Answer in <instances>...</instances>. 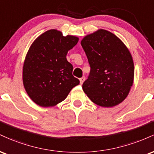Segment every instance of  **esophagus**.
Listing matches in <instances>:
<instances>
[{"instance_id":"34e87169","label":"esophagus","mask_w":154,"mask_h":154,"mask_svg":"<svg viewBox=\"0 0 154 154\" xmlns=\"http://www.w3.org/2000/svg\"><path fill=\"white\" fill-rule=\"evenodd\" d=\"M85 79V77H81V78H79V82H80L81 85H82V83L84 82Z\"/></svg>"}]
</instances>
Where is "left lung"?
Returning a JSON list of instances; mask_svg holds the SVG:
<instances>
[{
  "instance_id": "left-lung-1",
  "label": "left lung",
  "mask_w": 154,
  "mask_h": 154,
  "mask_svg": "<svg viewBox=\"0 0 154 154\" xmlns=\"http://www.w3.org/2000/svg\"><path fill=\"white\" fill-rule=\"evenodd\" d=\"M81 45L91 66L83 91L100 106L112 107L122 102L134 79V63L128 48L105 29L85 36Z\"/></svg>"
}]
</instances>
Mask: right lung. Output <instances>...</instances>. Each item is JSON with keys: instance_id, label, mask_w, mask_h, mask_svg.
I'll return each instance as SVG.
<instances>
[{"instance_id": "add662e5", "label": "right lung", "mask_w": 154, "mask_h": 154, "mask_svg": "<svg viewBox=\"0 0 154 154\" xmlns=\"http://www.w3.org/2000/svg\"><path fill=\"white\" fill-rule=\"evenodd\" d=\"M78 40L77 37H64L60 31L50 29L32 44L23 66V83L35 103L54 106L79 85V79L72 75L73 66L66 58Z\"/></svg>"}]
</instances>
